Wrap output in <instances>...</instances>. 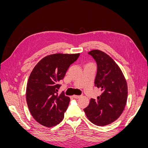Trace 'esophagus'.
<instances>
[{
    "label": "esophagus",
    "mask_w": 148,
    "mask_h": 148,
    "mask_svg": "<svg viewBox=\"0 0 148 148\" xmlns=\"http://www.w3.org/2000/svg\"><path fill=\"white\" fill-rule=\"evenodd\" d=\"M80 97H81V96H77V95L73 96V97L74 98V99H78V98H79Z\"/></svg>",
    "instance_id": "obj_1"
}]
</instances>
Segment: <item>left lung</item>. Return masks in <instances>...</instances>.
<instances>
[{
	"instance_id": "1",
	"label": "left lung",
	"mask_w": 148,
	"mask_h": 148,
	"mask_svg": "<svg viewBox=\"0 0 148 148\" xmlns=\"http://www.w3.org/2000/svg\"><path fill=\"white\" fill-rule=\"evenodd\" d=\"M88 54L96 62L95 84L102 93L96 100L91 99L84 111L92 123L105 126L123 112L128 96L127 84L119 66L109 56L99 50L91 51Z\"/></svg>"
}]
</instances>
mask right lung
Returning <instances> with one entry per match:
<instances>
[{"label": "right lung", "instance_id": "right-lung-1", "mask_svg": "<svg viewBox=\"0 0 148 148\" xmlns=\"http://www.w3.org/2000/svg\"><path fill=\"white\" fill-rule=\"evenodd\" d=\"M79 53H56L40 60L31 71L26 87V102L31 114L38 123L53 127L63 120L70 99L62 92L59 83Z\"/></svg>", "mask_w": 148, "mask_h": 148}]
</instances>
